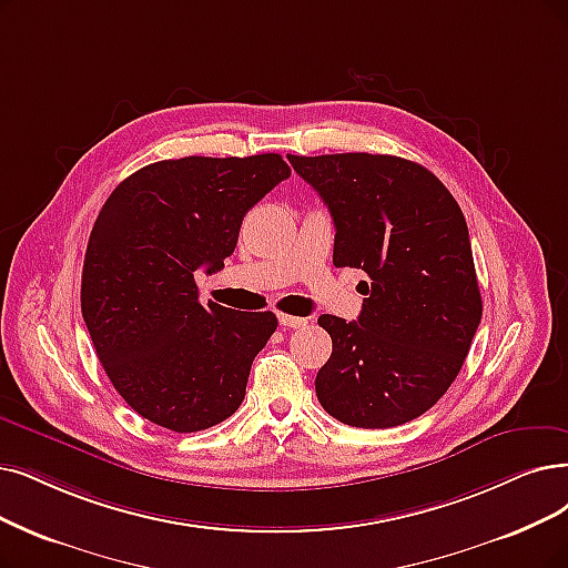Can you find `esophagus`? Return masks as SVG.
Listing matches in <instances>:
<instances>
[{
	"label": "esophagus",
	"instance_id": "obj_1",
	"mask_svg": "<svg viewBox=\"0 0 568 568\" xmlns=\"http://www.w3.org/2000/svg\"><path fill=\"white\" fill-rule=\"evenodd\" d=\"M280 326H284V328H305L307 320H303V316H293V314H280Z\"/></svg>",
	"mask_w": 568,
	"mask_h": 568
}]
</instances>
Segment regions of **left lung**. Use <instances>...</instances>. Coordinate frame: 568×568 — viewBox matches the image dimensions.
<instances>
[{"mask_svg": "<svg viewBox=\"0 0 568 568\" xmlns=\"http://www.w3.org/2000/svg\"><path fill=\"white\" fill-rule=\"evenodd\" d=\"M333 216L337 267H358L356 322L322 314L333 339L314 389L324 410L358 428L424 415L459 375L480 326L468 225L426 168L398 155H288Z\"/></svg>", "mask_w": 568, "mask_h": 568, "instance_id": "obj_1", "label": "left lung"}]
</instances>
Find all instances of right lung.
<instances>
[{
    "label": "right lung",
    "mask_w": 568,
    "mask_h": 568,
    "mask_svg": "<svg viewBox=\"0 0 568 568\" xmlns=\"http://www.w3.org/2000/svg\"><path fill=\"white\" fill-rule=\"evenodd\" d=\"M288 176L280 153L189 155L138 170L106 197L85 248L81 312L113 389L144 419L193 434L244 400L277 316L205 307L195 272L223 267L246 212Z\"/></svg>",
    "instance_id": "right-lung-1"
}]
</instances>
